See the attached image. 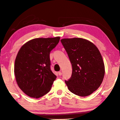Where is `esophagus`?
I'll return each mask as SVG.
<instances>
[{
  "mask_svg": "<svg viewBox=\"0 0 120 120\" xmlns=\"http://www.w3.org/2000/svg\"><path fill=\"white\" fill-rule=\"evenodd\" d=\"M58 75H59V76H61V75H62V72H61V71H59V72H58Z\"/></svg>",
  "mask_w": 120,
  "mask_h": 120,
  "instance_id": "34e87169",
  "label": "esophagus"
}]
</instances>
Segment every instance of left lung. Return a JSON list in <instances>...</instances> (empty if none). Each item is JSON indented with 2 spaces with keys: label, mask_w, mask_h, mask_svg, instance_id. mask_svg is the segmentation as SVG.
Instances as JSON below:
<instances>
[{
  "label": "left lung",
  "mask_w": 120,
  "mask_h": 120,
  "mask_svg": "<svg viewBox=\"0 0 120 120\" xmlns=\"http://www.w3.org/2000/svg\"><path fill=\"white\" fill-rule=\"evenodd\" d=\"M61 42L72 65L71 77L65 80L69 90L79 96L92 94L100 86L105 75L104 64L98 48L82 38H63Z\"/></svg>",
  "instance_id": "obj_1"
}]
</instances>
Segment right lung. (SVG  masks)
I'll use <instances>...</instances> for the list:
<instances>
[{"instance_id": "obj_1", "label": "right lung", "mask_w": 120, "mask_h": 120, "mask_svg": "<svg viewBox=\"0 0 120 120\" xmlns=\"http://www.w3.org/2000/svg\"><path fill=\"white\" fill-rule=\"evenodd\" d=\"M60 38H34L19 50L14 73L18 86L27 96L38 98L50 90L56 76L51 70L50 53Z\"/></svg>"}]
</instances>
